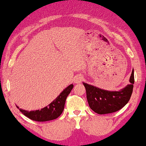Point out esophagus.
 I'll return each instance as SVG.
<instances>
[{"mask_svg": "<svg viewBox=\"0 0 146 146\" xmlns=\"http://www.w3.org/2000/svg\"><path fill=\"white\" fill-rule=\"evenodd\" d=\"M74 81L76 84H80L81 83L82 81V76L81 75H77L74 77Z\"/></svg>", "mask_w": 146, "mask_h": 146, "instance_id": "esophagus-1", "label": "esophagus"}]
</instances>
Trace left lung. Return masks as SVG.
<instances>
[{"mask_svg":"<svg viewBox=\"0 0 146 146\" xmlns=\"http://www.w3.org/2000/svg\"><path fill=\"white\" fill-rule=\"evenodd\" d=\"M134 81V70L133 69L129 79L130 84L118 91H106L83 82L89 107L99 114H110L118 111L130 100Z\"/></svg>","mask_w":146,"mask_h":146,"instance_id":"1","label":"left lung"}]
</instances>
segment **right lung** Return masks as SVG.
I'll return each mask as SVG.
<instances>
[{
	"instance_id": "right-lung-1",
	"label": "right lung",
	"mask_w": 146,
	"mask_h": 146,
	"mask_svg": "<svg viewBox=\"0 0 146 146\" xmlns=\"http://www.w3.org/2000/svg\"><path fill=\"white\" fill-rule=\"evenodd\" d=\"M73 87L72 84L66 87L55 100L44 108L30 111L19 108V111L30 119L35 121L44 122L56 119L64 111L66 98L71 92ZM17 108H19L18 106Z\"/></svg>"
}]
</instances>
